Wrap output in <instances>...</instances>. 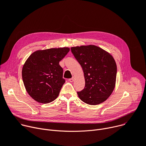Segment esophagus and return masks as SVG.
<instances>
[{"instance_id": "esophagus-1", "label": "esophagus", "mask_w": 146, "mask_h": 146, "mask_svg": "<svg viewBox=\"0 0 146 146\" xmlns=\"http://www.w3.org/2000/svg\"><path fill=\"white\" fill-rule=\"evenodd\" d=\"M74 77H73V78H72V79H69V81L70 82H73L74 81Z\"/></svg>"}]
</instances>
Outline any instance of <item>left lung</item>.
<instances>
[{
    "instance_id": "1",
    "label": "left lung",
    "mask_w": 146,
    "mask_h": 146,
    "mask_svg": "<svg viewBox=\"0 0 146 146\" xmlns=\"http://www.w3.org/2000/svg\"><path fill=\"white\" fill-rule=\"evenodd\" d=\"M71 51L82 67L85 79L84 89L77 92L79 98L90 105L104 102L115 87L117 66L114 58L94 45L72 47Z\"/></svg>"
}]
</instances>
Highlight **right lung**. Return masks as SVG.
Instances as JSON below:
<instances>
[{
  "mask_svg": "<svg viewBox=\"0 0 146 146\" xmlns=\"http://www.w3.org/2000/svg\"><path fill=\"white\" fill-rule=\"evenodd\" d=\"M69 47L52 48L33 52L22 68L25 89L38 103H48L59 94L65 80L59 62L69 52Z\"/></svg>",
  "mask_w": 146,
  "mask_h": 146,
  "instance_id": "right-lung-1",
  "label": "right lung"
}]
</instances>
